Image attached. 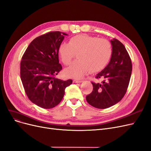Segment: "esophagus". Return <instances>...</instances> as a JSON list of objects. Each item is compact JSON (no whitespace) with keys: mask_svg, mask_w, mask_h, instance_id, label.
Here are the masks:
<instances>
[{"mask_svg":"<svg viewBox=\"0 0 151 151\" xmlns=\"http://www.w3.org/2000/svg\"><path fill=\"white\" fill-rule=\"evenodd\" d=\"M73 82L74 83H81L82 82V81H80V80H77V79H74L73 81Z\"/></svg>","mask_w":151,"mask_h":151,"instance_id":"1","label":"esophagus"}]
</instances>
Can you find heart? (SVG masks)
<instances>
[{
    "instance_id": "b5f03b06",
    "label": "heart",
    "mask_w": 151,
    "mask_h": 151,
    "mask_svg": "<svg viewBox=\"0 0 151 151\" xmlns=\"http://www.w3.org/2000/svg\"><path fill=\"white\" fill-rule=\"evenodd\" d=\"M112 52L111 44L107 40L84 34L70 38L69 44H61L58 50L60 60L66 65L78 54L79 60L64 70L67 76L74 79H81L89 71L95 73L102 70L110 60Z\"/></svg>"
}]
</instances>
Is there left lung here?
Wrapping results in <instances>:
<instances>
[{"mask_svg": "<svg viewBox=\"0 0 151 151\" xmlns=\"http://www.w3.org/2000/svg\"><path fill=\"white\" fill-rule=\"evenodd\" d=\"M109 64L96 78L101 82H91L92 92L86 96L87 102L97 109L110 107L121 101L127 90L132 74V62L124 45L114 39Z\"/></svg>", "mask_w": 151, "mask_h": 151, "instance_id": "obj_1", "label": "left lung"}]
</instances>
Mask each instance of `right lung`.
<instances>
[{"mask_svg": "<svg viewBox=\"0 0 151 151\" xmlns=\"http://www.w3.org/2000/svg\"><path fill=\"white\" fill-rule=\"evenodd\" d=\"M67 34L49 32L30 42L20 62V79L29 99L44 109L55 107L72 81H62L56 76L62 67L58 50Z\"/></svg>", "mask_w": 151, "mask_h": 151, "instance_id": "obj_1", "label": "right lung"}]
</instances>
